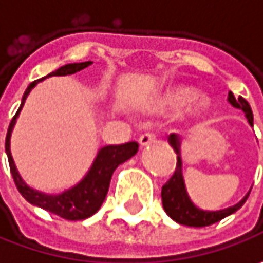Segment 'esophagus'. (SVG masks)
<instances>
[{
	"instance_id": "1",
	"label": "esophagus",
	"mask_w": 263,
	"mask_h": 263,
	"mask_svg": "<svg viewBox=\"0 0 263 263\" xmlns=\"http://www.w3.org/2000/svg\"><path fill=\"white\" fill-rule=\"evenodd\" d=\"M155 140H157V135H155V133H152V132H146V133H143L142 136L139 137V143H140V146H147V145L154 143Z\"/></svg>"
}]
</instances>
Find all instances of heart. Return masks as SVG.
Here are the masks:
<instances>
[{
  "mask_svg": "<svg viewBox=\"0 0 263 263\" xmlns=\"http://www.w3.org/2000/svg\"><path fill=\"white\" fill-rule=\"evenodd\" d=\"M193 98H195V90L193 89H190V87H177V89L170 90L167 95L164 96L162 104L168 109H178V108L186 105L187 102H190ZM206 106L208 102L205 99H199L193 106V109H192V114H200Z\"/></svg>",
  "mask_w": 263,
  "mask_h": 263,
  "instance_id": "b5f03b06",
  "label": "heart"
}]
</instances>
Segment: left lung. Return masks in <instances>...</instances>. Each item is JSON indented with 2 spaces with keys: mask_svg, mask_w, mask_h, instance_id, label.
<instances>
[{
  "mask_svg": "<svg viewBox=\"0 0 263 263\" xmlns=\"http://www.w3.org/2000/svg\"><path fill=\"white\" fill-rule=\"evenodd\" d=\"M228 102L236 108H240L248 118L249 124L253 126V114H252V108L249 105V102L238 96L237 99L231 92H228ZM170 145L174 147L177 154V165L176 171L173 177L168 180L167 183L162 186L161 197H162V206L168 214V217L173 218L176 222L187 227H208L212 226L218 221H221L222 218L228 217L231 214H234L240 208L245 205V202L248 200L249 193L243 197L238 203L234 206H230L227 209H221V211H202L196 208L192 200L189 199L183 181V174H181V157H180V139L177 135H171L168 137Z\"/></svg>",
  "mask_w": 263,
  "mask_h": 263,
  "instance_id": "8db88e82",
  "label": "left lung"
}]
</instances>
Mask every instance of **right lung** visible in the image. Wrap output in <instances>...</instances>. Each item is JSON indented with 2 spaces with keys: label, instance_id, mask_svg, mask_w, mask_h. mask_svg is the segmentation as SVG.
Returning a JSON list of instances; mask_svg holds the SVG:
<instances>
[{
  "label": "right lung",
  "instance_id": "1",
  "mask_svg": "<svg viewBox=\"0 0 263 263\" xmlns=\"http://www.w3.org/2000/svg\"><path fill=\"white\" fill-rule=\"evenodd\" d=\"M90 64H92V61L66 64V66L60 67L55 71L49 73L46 77L73 74L76 71L86 68ZM44 79L45 77H42L41 80H44ZM41 80H35L27 86L23 99H22V105L17 109L15 116L13 117V120L8 126V132H7V137H5V152L8 157L10 171H11V176H13L17 190L22 193V196L25 197L29 203L42 208L48 212L64 218V219H68V221L86 219V218L92 217L95 212H98V209L101 208L106 193H108L112 173L116 171V168L120 164L126 162L127 159L136 155L139 143L137 142H128L124 145H111V146L102 147L98 152V157L93 161V165L89 170L86 177L77 186L71 187L70 190H66L60 195H46L42 192L33 190L32 187L27 186L22 180V177L15 168L14 161L11 157V151H10V137H11V132H13V127L15 124V120L18 117V112H20L22 106L25 105L26 98L29 95V92L35 87L36 83Z\"/></svg>",
  "mask_w": 263,
  "mask_h": 263
}]
</instances>
